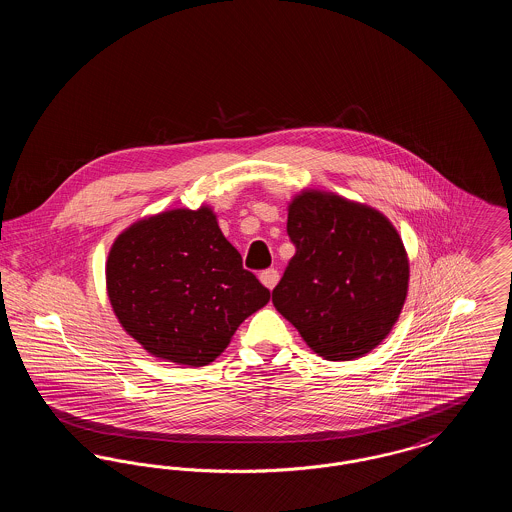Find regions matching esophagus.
Listing matches in <instances>:
<instances>
[{"label": "esophagus", "instance_id": "obj_1", "mask_svg": "<svg viewBox=\"0 0 512 512\" xmlns=\"http://www.w3.org/2000/svg\"><path fill=\"white\" fill-rule=\"evenodd\" d=\"M259 280L263 282V286L268 288V290H272L276 284H278V272L274 270V268H268V270H263L261 274H259Z\"/></svg>", "mask_w": 512, "mask_h": 512}]
</instances>
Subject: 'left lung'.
I'll use <instances>...</instances> for the list:
<instances>
[{"mask_svg":"<svg viewBox=\"0 0 512 512\" xmlns=\"http://www.w3.org/2000/svg\"><path fill=\"white\" fill-rule=\"evenodd\" d=\"M295 255L272 290L276 311L326 361H353L390 334L409 290V257L386 215L332 192L288 205Z\"/></svg>","mask_w":512,"mask_h":512,"instance_id":"left-lung-1","label":"left lung"}]
</instances>
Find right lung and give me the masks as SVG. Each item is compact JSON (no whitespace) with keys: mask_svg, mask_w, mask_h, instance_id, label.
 <instances>
[{"mask_svg":"<svg viewBox=\"0 0 512 512\" xmlns=\"http://www.w3.org/2000/svg\"><path fill=\"white\" fill-rule=\"evenodd\" d=\"M105 282L124 332L176 365L213 363L270 299L209 205L130 224L109 249Z\"/></svg>","mask_w":512,"mask_h":512,"instance_id":"1","label":"right lung"}]
</instances>
